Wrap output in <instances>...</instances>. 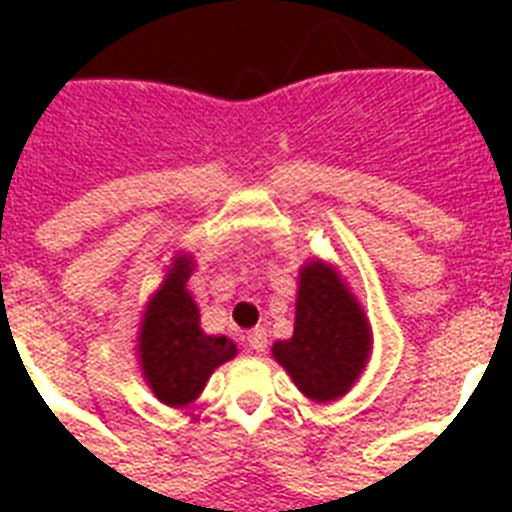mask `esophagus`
Instances as JSON below:
<instances>
[{"label":"esophagus","mask_w":512,"mask_h":512,"mask_svg":"<svg viewBox=\"0 0 512 512\" xmlns=\"http://www.w3.org/2000/svg\"><path fill=\"white\" fill-rule=\"evenodd\" d=\"M268 348V335H265L263 327L252 329L247 335V350L249 353H263V350Z\"/></svg>","instance_id":"1"}]
</instances>
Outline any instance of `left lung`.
I'll list each match as a JSON object with an SVG mask.
<instances>
[{
	"label": "left lung",
	"instance_id": "left-lung-1",
	"mask_svg": "<svg viewBox=\"0 0 512 512\" xmlns=\"http://www.w3.org/2000/svg\"><path fill=\"white\" fill-rule=\"evenodd\" d=\"M372 327L337 265L313 257L297 273L295 332L273 342V358L297 390L329 404L358 382L372 356Z\"/></svg>",
	"mask_w": 512,
	"mask_h": 512
}]
</instances>
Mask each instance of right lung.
Returning <instances> with one entry per match:
<instances>
[{"mask_svg": "<svg viewBox=\"0 0 512 512\" xmlns=\"http://www.w3.org/2000/svg\"><path fill=\"white\" fill-rule=\"evenodd\" d=\"M193 268V255H172L162 284L140 313L135 337L143 380L151 393L172 409L193 404L217 366L236 356V342L231 337L207 335L201 329L199 305L188 289Z\"/></svg>", "mask_w": 512, "mask_h": 512, "instance_id": "add662e5", "label": "right lung"}]
</instances>
